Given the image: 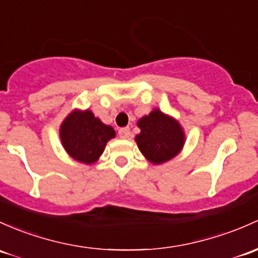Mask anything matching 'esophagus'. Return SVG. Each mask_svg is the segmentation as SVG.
<instances>
[{
  "instance_id": "obj_1",
  "label": "esophagus",
  "mask_w": 258,
  "mask_h": 258,
  "mask_svg": "<svg viewBox=\"0 0 258 258\" xmlns=\"http://www.w3.org/2000/svg\"><path fill=\"white\" fill-rule=\"evenodd\" d=\"M130 135H131V132H130V127H122V128L118 130V136L121 138H128Z\"/></svg>"
}]
</instances>
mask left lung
<instances>
[{"mask_svg":"<svg viewBox=\"0 0 258 258\" xmlns=\"http://www.w3.org/2000/svg\"><path fill=\"white\" fill-rule=\"evenodd\" d=\"M137 126L141 132L135 141L143 156L153 164L174 158L185 142V135L179 122L158 108L140 118Z\"/></svg>","mask_w":258,"mask_h":258,"instance_id":"left-lung-1","label":"left lung"}]
</instances>
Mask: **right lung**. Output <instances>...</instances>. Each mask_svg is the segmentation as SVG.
I'll return each instance as SVG.
<instances>
[{
    "mask_svg": "<svg viewBox=\"0 0 258 258\" xmlns=\"http://www.w3.org/2000/svg\"><path fill=\"white\" fill-rule=\"evenodd\" d=\"M116 136L115 130L102 123L90 110H74L60 126L64 150L80 163L93 164L104 152L106 143Z\"/></svg>",
    "mask_w": 258,
    "mask_h": 258,
    "instance_id": "right-lung-1",
    "label": "right lung"
}]
</instances>
